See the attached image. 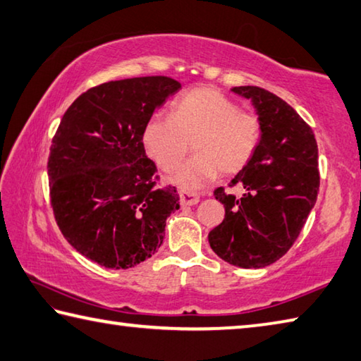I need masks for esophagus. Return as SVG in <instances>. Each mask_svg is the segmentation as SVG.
<instances>
[{"label": "esophagus", "mask_w": 361, "mask_h": 361, "mask_svg": "<svg viewBox=\"0 0 361 361\" xmlns=\"http://www.w3.org/2000/svg\"><path fill=\"white\" fill-rule=\"evenodd\" d=\"M199 200H200L199 194L188 192V191H181V192H180V203H181V207H186V205L192 207V205H195V203H199Z\"/></svg>", "instance_id": "1"}]
</instances>
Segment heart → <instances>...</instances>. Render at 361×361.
Segmentation results:
<instances>
[{"label": "heart", "instance_id": "heart-1", "mask_svg": "<svg viewBox=\"0 0 361 361\" xmlns=\"http://www.w3.org/2000/svg\"><path fill=\"white\" fill-rule=\"evenodd\" d=\"M257 115L241 112L240 106L219 90L199 87L175 101L172 116L153 115L143 128L147 153L162 170H172L194 143L195 154L172 176L175 185L199 189L222 172L243 170L262 140Z\"/></svg>", "mask_w": 361, "mask_h": 361}]
</instances>
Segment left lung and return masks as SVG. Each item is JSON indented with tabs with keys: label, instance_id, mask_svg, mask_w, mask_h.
Listing matches in <instances>:
<instances>
[{
	"label": "left lung",
	"instance_id": "8db88e82",
	"mask_svg": "<svg viewBox=\"0 0 361 361\" xmlns=\"http://www.w3.org/2000/svg\"><path fill=\"white\" fill-rule=\"evenodd\" d=\"M251 101L262 121V140L254 158L231 186L214 191L226 208L224 221L208 233L216 255L240 268H264L289 251L316 205L320 176L312 129L276 94L259 87H233Z\"/></svg>",
	"mask_w": 361,
	"mask_h": 361
}]
</instances>
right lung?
I'll return each mask as SVG.
<instances>
[{
  "mask_svg": "<svg viewBox=\"0 0 361 361\" xmlns=\"http://www.w3.org/2000/svg\"><path fill=\"white\" fill-rule=\"evenodd\" d=\"M181 85L170 77L102 83L72 102L49 156L50 199L68 243L101 267L126 270L158 252L180 208L175 188H154L142 134Z\"/></svg>",
  "mask_w": 361,
  "mask_h": 361,
  "instance_id": "obj_1",
  "label": "right lung"
}]
</instances>
